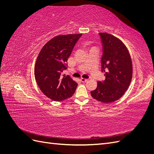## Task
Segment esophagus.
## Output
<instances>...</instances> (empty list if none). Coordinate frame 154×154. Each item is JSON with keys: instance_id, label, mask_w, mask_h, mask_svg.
Listing matches in <instances>:
<instances>
[{"instance_id": "1", "label": "esophagus", "mask_w": 154, "mask_h": 154, "mask_svg": "<svg viewBox=\"0 0 154 154\" xmlns=\"http://www.w3.org/2000/svg\"><path fill=\"white\" fill-rule=\"evenodd\" d=\"M80 80H81L82 82H83V83H85V82H86L88 81L87 79H85V78H82L80 79Z\"/></svg>"}]
</instances>
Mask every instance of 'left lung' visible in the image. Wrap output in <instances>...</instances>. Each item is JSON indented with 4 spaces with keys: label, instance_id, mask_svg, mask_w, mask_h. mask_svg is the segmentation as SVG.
I'll use <instances>...</instances> for the list:
<instances>
[{
    "label": "left lung",
    "instance_id": "left-lung-1",
    "mask_svg": "<svg viewBox=\"0 0 154 154\" xmlns=\"http://www.w3.org/2000/svg\"><path fill=\"white\" fill-rule=\"evenodd\" d=\"M103 45L101 71L105 80L97 82L91 92L93 98L104 103L119 100L128 88L132 78V62L129 51L123 42L106 32H100Z\"/></svg>",
    "mask_w": 154,
    "mask_h": 154
}]
</instances>
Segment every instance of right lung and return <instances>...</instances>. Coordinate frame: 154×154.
Masks as SVG:
<instances>
[{
	"label": "right lung",
	"mask_w": 154,
	"mask_h": 154,
	"mask_svg": "<svg viewBox=\"0 0 154 154\" xmlns=\"http://www.w3.org/2000/svg\"><path fill=\"white\" fill-rule=\"evenodd\" d=\"M82 34L54 37L40 50L35 66V77L40 91L49 98L60 101L71 97L78 86L69 75H62L67 59Z\"/></svg>",
	"instance_id": "obj_1"
}]
</instances>
